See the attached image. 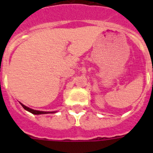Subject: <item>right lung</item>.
Here are the masks:
<instances>
[{
    "label": "right lung",
    "mask_w": 153,
    "mask_h": 153,
    "mask_svg": "<svg viewBox=\"0 0 153 153\" xmlns=\"http://www.w3.org/2000/svg\"><path fill=\"white\" fill-rule=\"evenodd\" d=\"M20 103H21V105L23 106V108H24V109H26L27 111L30 112V113H33V114H35V115L47 114V113H56V111H54V112H45V111H39V110H35V109H30V108L27 107V106H24V104H22L21 102H20Z\"/></svg>",
    "instance_id": "1"
}]
</instances>
